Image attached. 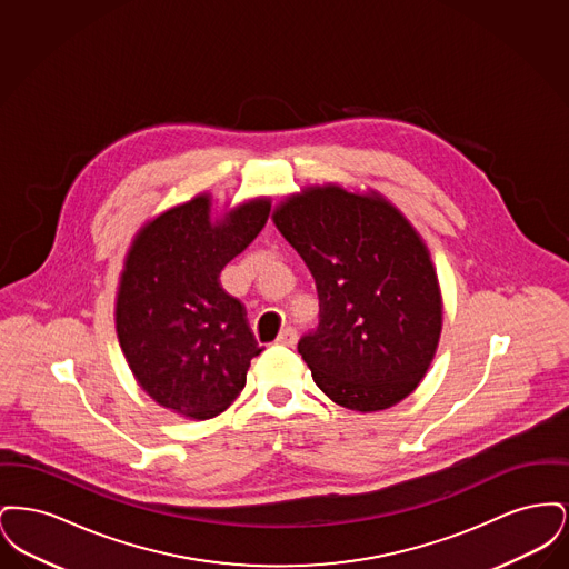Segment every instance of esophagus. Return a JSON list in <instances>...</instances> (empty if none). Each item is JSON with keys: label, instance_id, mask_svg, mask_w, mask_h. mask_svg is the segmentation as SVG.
<instances>
[{"label": "esophagus", "instance_id": "obj_1", "mask_svg": "<svg viewBox=\"0 0 569 569\" xmlns=\"http://www.w3.org/2000/svg\"><path fill=\"white\" fill-rule=\"evenodd\" d=\"M297 328L288 326V328H283V330L279 332V337H277V343H279V346H286V348H295V346H297Z\"/></svg>", "mask_w": 569, "mask_h": 569}]
</instances>
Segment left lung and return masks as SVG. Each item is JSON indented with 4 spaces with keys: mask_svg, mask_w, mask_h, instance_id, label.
<instances>
[{
    "mask_svg": "<svg viewBox=\"0 0 569 569\" xmlns=\"http://www.w3.org/2000/svg\"><path fill=\"white\" fill-rule=\"evenodd\" d=\"M272 221L316 279L320 325L298 353L318 388L362 413L403 401L441 335V292L420 234L378 191L332 183L283 200Z\"/></svg>",
    "mask_w": 569,
    "mask_h": 569,
    "instance_id": "obj_1",
    "label": "left lung"
}]
</instances>
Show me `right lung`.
Masks as SVG:
<instances>
[{
  "mask_svg": "<svg viewBox=\"0 0 569 569\" xmlns=\"http://www.w3.org/2000/svg\"><path fill=\"white\" fill-rule=\"evenodd\" d=\"M211 198L149 221L128 251L114 322L140 388L162 407L196 420L213 418L244 388L262 352L239 298L219 274L264 228L271 202L251 200L211 221Z\"/></svg>",
  "mask_w": 569,
  "mask_h": 569,
  "instance_id": "obj_1",
  "label": "right lung"
}]
</instances>
